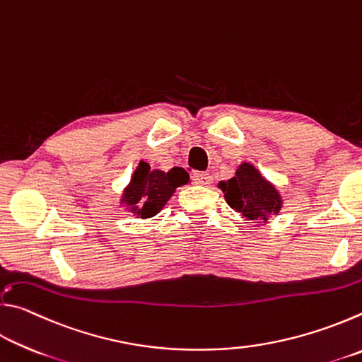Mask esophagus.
<instances>
[{
  "label": "esophagus",
  "instance_id": "obj_1",
  "mask_svg": "<svg viewBox=\"0 0 362 362\" xmlns=\"http://www.w3.org/2000/svg\"><path fill=\"white\" fill-rule=\"evenodd\" d=\"M193 180L196 185H201V187H209L212 183V175L209 173H196L193 175Z\"/></svg>",
  "mask_w": 362,
  "mask_h": 362
}]
</instances>
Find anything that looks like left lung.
Returning <instances> with one entry per match:
<instances>
[{
  "instance_id": "8db88e82",
  "label": "left lung",
  "mask_w": 362,
  "mask_h": 362,
  "mask_svg": "<svg viewBox=\"0 0 362 362\" xmlns=\"http://www.w3.org/2000/svg\"><path fill=\"white\" fill-rule=\"evenodd\" d=\"M217 187L233 211L257 223H268L269 217L278 216L283 207L278 187L250 163H241L235 177L228 182H218Z\"/></svg>"
}]
</instances>
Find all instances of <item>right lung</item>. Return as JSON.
<instances>
[{
    "instance_id": "right-lung-1",
    "label": "right lung",
    "mask_w": 362,
    "mask_h": 362,
    "mask_svg": "<svg viewBox=\"0 0 362 362\" xmlns=\"http://www.w3.org/2000/svg\"><path fill=\"white\" fill-rule=\"evenodd\" d=\"M187 183H189V175L185 169L173 168L164 173L140 161L132 173L131 182L122 188L119 206L137 218L155 217L164 209L175 189Z\"/></svg>"
}]
</instances>
